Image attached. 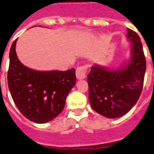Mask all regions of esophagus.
Masks as SVG:
<instances>
[{"mask_svg": "<svg viewBox=\"0 0 154 154\" xmlns=\"http://www.w3.org/2000/svg\"><path fill=\"white\" fill-rule=\"evenodd\" d=\"M86 66H82V67H78L76 70V77L77 80L85 79L86 77Z\"/></svg>", "mask_w": 154, "mask_h": 154, "instance_id": "1", "label": "esophagus"}]
</instances>
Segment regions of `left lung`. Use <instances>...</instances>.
Instances as JSON below:
<instances>
[{
    "mask_svg": "<svg viewBox=\"0 0 154 154\" xmlns=\"http://www.w3.org/2000/svg\"><path fill=\"white\" fill-rule=\"evenodd\" d=\"M130 57L117 69L95 64L88 75L89 101L93 109L108 118L125 115L138 101L143 87L146 61L141 39L127 29Z\"/></svg>",
    "mask_w": 154,
    "mask_h": 154,
    "instance_id": "left-lung-1",
    "label": "left lung"
}]
</instances>
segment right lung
<instances>
[{"label": "right lung", "instance_id": "right-lung-1", "mask_svg": "<svg viewBox=\"0 0 154 154\" xmlns=\"http://www.w3.org/2000/svg\"><path fill=\"white\" fill-rule=\"evenodd\" d=\"M17 39L9 52L8 85L16 106L31 122L43 124L64 109L65 100L76 84L74 69L39 71L25 66L16 53Z\"/></svg>", "mask_w": 154, "mask_h": 154}]
</instances>
